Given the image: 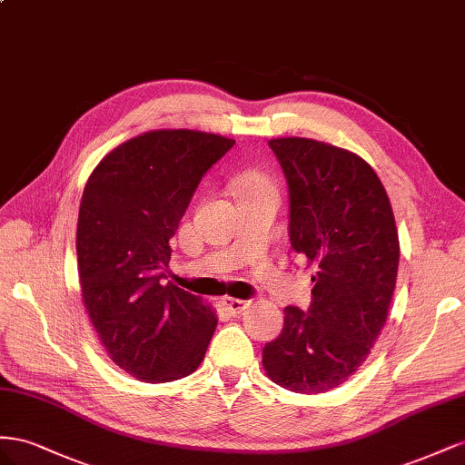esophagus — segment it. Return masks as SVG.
<instances>
[{
    "label": "esophagus",
    "mask_w": 465,
    "mask_h": 465,
    "mask_svg": "<svg viewBox=\"0 0 465 465\" xmlns=\"http://www.w3.org/2000/svg\"><path fill=\"white\" fill-rule=\"evenodd\" d=\"M247 306H249V302H247V300H235V298L223 300V308H225V312H230L232 315L242 313Z\"/></svg>",
    "instance_id": "34e87169"
}]
</instances>
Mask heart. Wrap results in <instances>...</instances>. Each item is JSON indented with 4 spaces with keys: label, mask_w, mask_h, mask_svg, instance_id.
<instances>
[{
    "label": "heart",
    "mask_w": 465,
    "mask_h": 465,
    "mask_svg": "<svg viewBox=\"0 0 465 465\" xmlns=\"http://www.w3.org/2000/svg\"><path fill=\"white\" fill-rule=\"evenodd\" d=\"M240 193H274V184L267 175L251 171L237 183V194Z\"/></svg>",
    "instance_id": "1"
}]
</instances>
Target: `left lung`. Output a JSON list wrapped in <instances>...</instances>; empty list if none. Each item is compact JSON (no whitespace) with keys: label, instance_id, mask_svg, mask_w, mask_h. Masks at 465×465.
Here are the masks:
<instances>
[{"label":"left lung","instance_id":"8db88e82","mask_svg":"<svg viewBox=\"0 0 465 465\" xmlns=\"http://www.w3.org/2000/svg\"><path fill=\"white\" fill-rule=\"evenodd\" d=\"M269 145L288 183L290 245L315 274L308 312L284 308L262 366L281 388L323 393L362 366L388 320L400 267L395 218L361 155L310 138Z\"/></svg>","mask_w":465,"mask_h":465}]
</instances>
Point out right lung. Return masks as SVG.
Here are the masks:
<instances>
[{
    "mask_svg": "<svg viewBox=\"0 0 465 465\" xmlns=\"http://www.w3.org/2000/svg\"><path fill=\"white\" fill-rule=\"evenodd\" d=\"M235 140L198 130H152L101 159L77 218V272L89 320L111 361L142 381L193 374L216 312L163 284L169 240L206 171Z\"/></svg>",
    "mask_w": 465,
    "mask_h": 465,
    "instance_id": "obj_1",
    "label": "right lung"
}]
</instances>
